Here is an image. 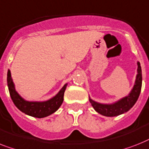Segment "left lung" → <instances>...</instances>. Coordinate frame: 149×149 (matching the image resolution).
Listing matches in <instances>:
<instances>
[{
	"mask_svg": "<svg viewBox=\"0 0 149 149\" xmlns=\"http://www.w3.org/2000/svg\"><path fill=\"white\" fill-rule=\"evenodd\" d=\"M141 83H142L141 69L140 63L138 62V74L136 77V80L133 89L128 96L123 98L116 103L110 104V105L98 103L92 100L91 99H89V102L94 109L100 114L109 117L116 116L118 115L123 114L124 112H128L135 105L141 93Z\"/></svg>",
	"mask_w": 149,
	"mask_h": 149,
	"instance_id": "8db88e82",
	"label": "left lung"
}]
</instances>
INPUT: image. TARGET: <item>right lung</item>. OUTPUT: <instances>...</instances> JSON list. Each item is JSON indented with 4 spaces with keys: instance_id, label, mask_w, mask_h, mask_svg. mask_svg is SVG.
<instances>
[{
    "instance_id": "1",
    "label": "right lung",
    "mask_w": 149,
    "mask_h": 149,
    "mask_svg": "<svg viewBox=\"0 0 149 149\" xmlns=\"http://www.w3.org/2000/svg\"><path fill=\"white\" fill-rule=\"evenodd\" d=\"M8 86L11 100L18 109H20L25 114L36 118H43L55 112L63 101L64 92L67 84L64 85L58 94L51 100L46 102H28L20 96L16 92L13 81L11 79L10 71H8Z\"/></svg>"
}]
</instances>
